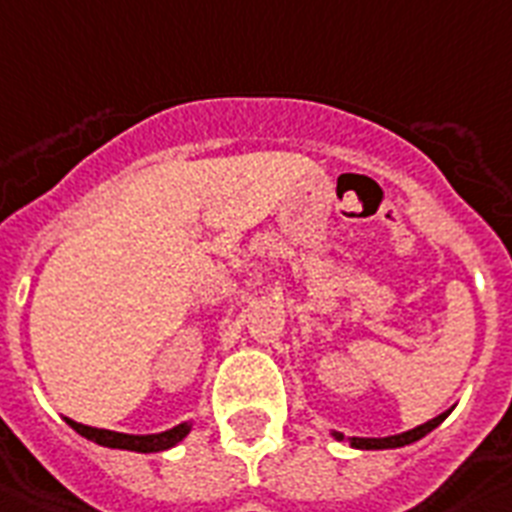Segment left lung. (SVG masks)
Listing matches in <instances>:
<instances>
[{
  "label": "left lung",
  "instance_id": "1",
  "mask_svg": "<svg viewBox=\"0 0 512 512\" xmlns=\"http://www.w3.org/2000/svg\"><path fill=\"white\" fill-rule=\"evenodd\" d=\"M450 411H453V408H450ZM450 411L439 413L437 418L416 426V429H408V432L403 434H392V437H345V434L340 432H332V437H335L337 442H348V445L356 447V450H395V447L413 445V442H418L421 437H426V434L432 432V429H437V426L450 416Z\"/></svg>",
  "mask_w": 512,
  "mask_h": 512
}]
</instances>
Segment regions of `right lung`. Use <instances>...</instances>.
<instances>
[{
	"instance_id": "add662e5",
	"label": "right lung",
	"mask_w": 512,
	"mask_h": 512,
	"mask_svg": "<svg viewBox=\"0 0 512 512\" xmlns=\"http://www.w3.org/2000/svg\"><path fill=\"white\" fill-rule=\"evenodd\" d=\"M65 421L73 426L80 437L91 439V442H96V445L112 447V450H130V453H162V450H170V447H175L177 442H183V439L190 434V429H193L190 421H183V424L172 426V429L159 434H122V432H109V429H96V426L78 424V421H73V418H67V416Z\"/></svg>"
}]
</instances>
